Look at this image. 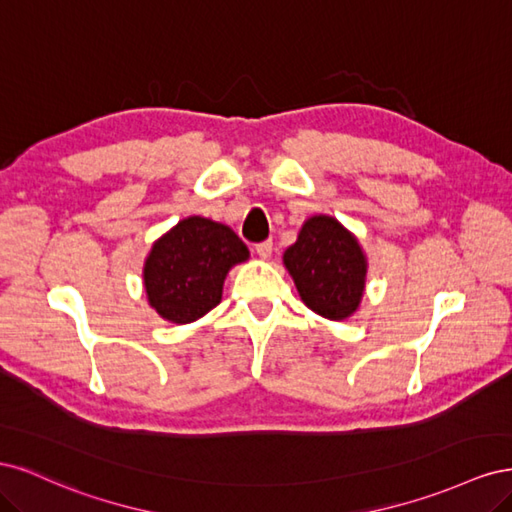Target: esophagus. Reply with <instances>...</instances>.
<instances>
[{
	"mask_svg": "<svg viewBox=\"0 0 512 512\" xmlns=\"http://www.w3.org/2000/svg\"><path fill=\"white\" fill-rule=\"evenodd\" d=\"M256 254H258L262 260L271 258V254H273V243H271V241H260V243H256Z\"/></svg>",
	"mask_w": 512,
	"mask_h": 512,
	"instance_id": "1",
	"label": "esophagus"
}]
</instances>
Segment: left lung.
<instances>
[{
	"mask_svg": "<svg viewBox=\"0 0 512 512\" xmlns=\"http://www.w3.org/2000/svg\"><path fill=\"white\" fill-rule=\"evenodd\" d=\"M284 265L316 314L344 320L359 307L367 262L359 241L329 215L303 224L297 243L284 252Z\"/></svg>",
	"mask_w": 512,
	"mask_h": 512,
	"instance_id": "1",
	"label": "left lung"
}]
</instances>
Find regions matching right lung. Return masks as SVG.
Instances as JSON below:
<instances>
[{
	"mask_svg": "<svg viewBox=\"0 0 512 512\" xmlns=\"http://www.w3.org/2000/svg\"><path fill=\"white\" fill-rule=\"evenodd\" d=\"M250 256L228 226L188 218L164 235L145 262V290L151 307L177 324L205 316L220 303L228 269Z\"/></svg>",
	"mask_w": 512,
	"mask_h": 512,
	"instance_id": "right-lung-1",
	"label": "right lung"
}]
</instances>
